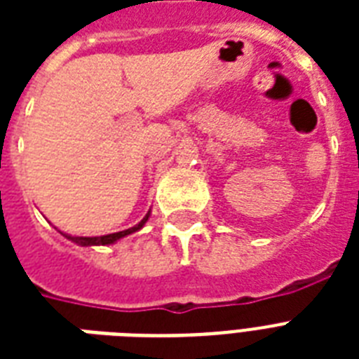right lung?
<instances>
[{
	"label": "right lung",
	"mask_w": 359,
	"mask_h": 359,
	"mask_svg": "<svg viewBox=\"0 0 359 359\" xmlns=\"http://www.w3.org/2000/svg\"><path fill=\"white\" fill-rule=\"evenodd\" d=\"M147 218H149V214H147L145 218L141 219L140 224L135 225V227H132V229H126V231H119V233H114V235H104V236H93V238H87V236H69L65 235L69 240H72V242H76V244L80 245H106V244H114L115 240L123 238V236L130 235V233H135L137 229H141L143 227V224L147 222Z\"/></svg>",
	"instance_id": "1"
}]
</instances>
